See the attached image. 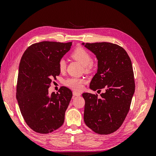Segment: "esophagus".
<instances>
[{
	"label": "esophagus",
	"instance_id": "obj_1",
	"mask_svg": "<svg viewBox=\"0 0 156 156\" xmlns=\"http://www.w3.org/2000/svg\"><path fill=\"white\" fill-rule=\"evenodd\" d=\"M73 97L80 96H81V93H79V92H76V91H74V92H73Z\"/></svg>",
	"mask_w": 156,
	"mask_h": 156
}]
</instances>
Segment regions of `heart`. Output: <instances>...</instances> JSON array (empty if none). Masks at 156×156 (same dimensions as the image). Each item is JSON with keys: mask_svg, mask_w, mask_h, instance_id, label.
<instances>
[{"mask_svg": "<svg viewBox=\"0 0 156 156\" xmlns=\"http://www.w3.org/2000/svg\"><path fill=\"white\" fill-rule=\"evenodd\" d=\"M72 57L81 63L85 68L87 71H89L92 68V57L87 51L83 48L75 49L72 54ZM66 68V62L64 59H61L58 62V68L61 72L65 71ZM84 80L79 77H70L66 80L64 84L67 87L73 90H80L81 88L82 84Z\"/></svg>", "mask_w": 156, "mask_h": 156, "instance_id": "heart-1", "label": "heart"}]
</instances>
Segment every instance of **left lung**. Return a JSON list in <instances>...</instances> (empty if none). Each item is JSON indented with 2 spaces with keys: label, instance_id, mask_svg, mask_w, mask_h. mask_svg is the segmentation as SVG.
<instances>
[{
  "label": "left lung",
  "instance_id": "1",
  "mask_svg": "<svg viewBox=\"0 0 156 156\" xmlns=\"http://www.w3.org/2000/svg\"><path fill=\"white\" fill-rule=\"evenodd\" d=\"M96 55L97 73L90 83L97 94L83 93L85 101L84 121L95 133L107 135L116 131L123 123L129 112L135 92L134 74L131 61L122 47L108 42L82 43Z\"/></svg>",
  "mask_w": 156,
  "mask_h": 156
}]
</instances>
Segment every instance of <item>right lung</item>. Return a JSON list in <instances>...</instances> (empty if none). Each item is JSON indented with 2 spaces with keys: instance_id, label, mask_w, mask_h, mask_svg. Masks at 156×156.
Wrapping results in <instances>:
<instances>
[{
  "instance_id": "1",
  "label": "right lung",
  "mask_w": 156,
  "mask_h": 156,
  "mask_svg": "<svg viewBox=\"0 0 156 156\" xmlns=\"http://www.w3.org/2000/svg\"><path fill=\"white\" fill-rule=\"evenodd\" d=\"M72 42L41 41L23 54L19 66L16 98L27 124L39 133H49L62 126L72 92L62 87L59 93L49 90L60 75L58 62L69 51Z\"/></svg>"
}]
</instances>
